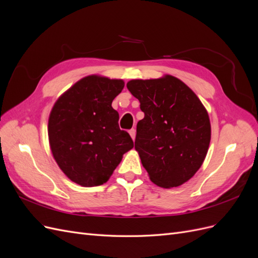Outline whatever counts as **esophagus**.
Returning a JSON list of instances; mask_svg holds the SVG:
<instances>
[{
    "label": "esophagus",
    "mask_w": 258,
    "mask_h": 258,
    "mask_svg": "<svg viewBox=\"0 0 258 258\" xmlns=\"http://www.w3.org/2000/svg\"><path fill=\"white\" fill-rule=\"evenodd\" d=\"M129 135H130V137L132 138V140H135V139H136V129L129 130Z\"/></svg>",
    "instance_id": "34e87169"
}]
</instances>
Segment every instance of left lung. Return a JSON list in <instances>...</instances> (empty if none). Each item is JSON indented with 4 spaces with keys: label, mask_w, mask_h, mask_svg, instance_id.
<instances>
[{
    "label": "left lung",
    "mask_w": 258,
    "mask_h": 258,
    "mask_svg": "<svg viewBox=\"0 0 258 258\" xmlns=\"http://www.w3.org/2000/svg\"><path fill=\"white\" fill-rule=\"evenodd\" d=\"M127 88L140 101L135 148L151 181L171 188L190 179L204 162L211 140L208 112L188 86L172 75L132 80Z\"/></svg>",
    "instance_id": "8db88e82"
}]
</instances>
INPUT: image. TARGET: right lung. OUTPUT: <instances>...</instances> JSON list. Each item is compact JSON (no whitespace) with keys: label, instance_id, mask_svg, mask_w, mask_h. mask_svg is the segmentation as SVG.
Segmentation results:
<instances>
[{"label":"right lung","instance_id":"right-lung-1","mask_svg":"<svg viewBox=\"0 0 258 258\" xmlns=\"http://www.w3.org/2000/svg\"><path fill=\"white\" fill-rule=\"evenodd\" d=\"M122 80L89 75L75 83L53 104L48 119L49 145L57 165L84 187L106 183L134 141L118 126L112 102Z\"/></svg>","mask_w":258,"mask_h":258}]
</instances>
